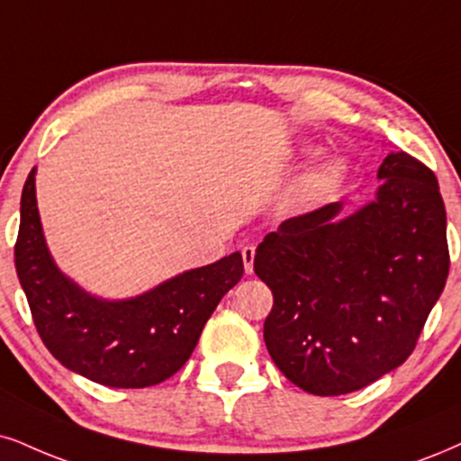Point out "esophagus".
<instances>
[{
  "label": "esophagus",
  "mask_w": 461,
  "mask_h": 461,
  "mask_svg": "<svg viewBox=\"0 0 461 461\" xmlns=\"http://www.w3.org/2000/svg\"><path fill=\"white\" fill-rule=\"evenodd\" d=\"M241 257H243V267H246V274H252L257 249H254V246H246L241 249Z\"/></svg>",
  "instance_id": "obj_1"
}]
</instances>
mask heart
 Returning a JSON list of instances; mask_svg holds the SVG:
<instances>
[{
	"label": "heart",
	"mask_w": 461,
	"mask_h": 461,
	"mask_svg": "<svg viewBox=\"0 0 461 461\" xmlns=\"http://www.w3.org/2000/svg\"><path fill=\"white\" fill-rule=\"evenodd\" d=\"M338 173H339L338 164L331 162V160L316 164V167L312 168L308 175H305L303 181H301L299 194L303 198L321 196L322 192H327L329 187L335 184V179H338Z\"/></svg>",
	"instance_id": "1"
}]
</instances>
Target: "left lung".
Instances as JSON below:
<instances>
[{
  "mask_svg": "<svg viewBox=\"0 0 461 461\" xmlns=\"http://www.w3.org/2000/svg\"><path fill=\"white\" fill-rule=\"evenodd\" d=\"M376 201L284 220L257 249L274 293L265 344L312 395H344L412 355L448 276L447 212L434 170L406 151L380 164Z\"/></svg>",
  "mask_w": 461,
  "mask_h": 461,
  "instance_id": "8db88e82",
  "label": "left lung"
}]
</instances>
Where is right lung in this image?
<instances>
[{"label": "right lung", "mask_w": 461, "mask_h": 461, "mask_svg": "<svg viewBox=\"0 0 461 461\" xmlns=\"http://www.w3.org/2000/svg\"><path fill=\"white\" fill-rule=\"evenodd\" d=\"M14 267L50 355L72 372L117 389L151 387L179 372L220 299L243 276V258L235 252L140 297H92L50 258L36 204V167L23 187Z\"/></svg>", "instance_id": "obj_1"}]
</instances>
